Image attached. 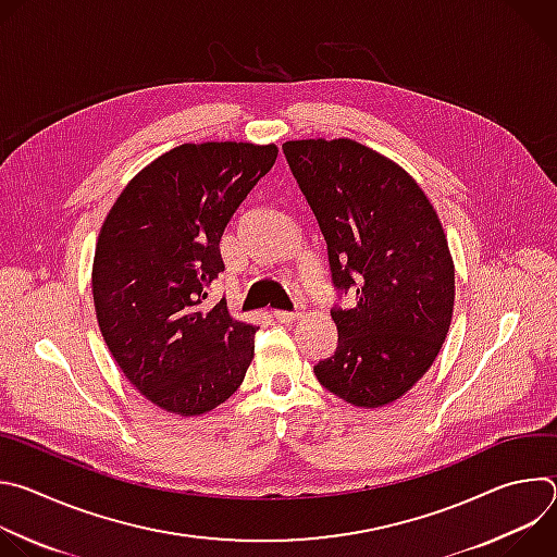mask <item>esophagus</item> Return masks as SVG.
Segmentation results:
<instances>
[{
  "mask_svg": "<svg viewBox=\"0 0 557 557\" xmlns=\"http://www.w3.org/2000/svg\"><path fill=\"white\" fill-rule=\"evenodd\" d=\"M273 314H275V320L282 322V324L299 322L301 317H304V312H299V310H273Z\"/></svg>",
  "mask_w": 557,
  "mask_h": 557,
  "instance_id": "esophagus-1",
  "label": "esophagus"
}]
</instances>
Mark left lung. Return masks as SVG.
<instances>
[{
	"label": "left lung",
	"instance_id": "left-lung-1",
	"mask_svg": "<svg viewBox=\"0 0 557 557\" xmlns=\"http://www.w3.org/2000/svg\"><path fill=\"white\" fill-rule=\"evenodd\" d=\"M329 245L333 282L357 306L333 310L337 352L320 383L357 408H383L430 370L454 314V260L436 209L387 156L350 138L282 145Z\"/></svg>",
	"mask_w": 557,
	"mask_h": 557
}]
</instances>
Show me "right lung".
I'll return each mask as SVG.
<instances>
[{
	"instance_id": "1",
	"label": "right lung",
	"mask_w": 557,
	"mask_h": 557,
	"mask_svg": "<svg viewBox=\"0 0 557 557\" xmlns=\"http://www.w3.org/2000/svg\"><path fill=\"white\" fill-rule=\"evenodd\" d=\"M275 158L273 143L178 145L127 183L101 226V335L127 381L170 414L211 412L253 361L258 326L231 317L224 299H205L224 271L222 231Z\"/></svg>"
}]
</instances>
